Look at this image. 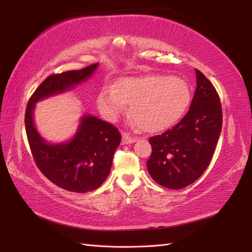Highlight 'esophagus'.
I'll return each mask as SVG.
<instances>
[{
	"label": "esophagus",
	"mask_w": 252,
	"mask_h": 252,
	"mask_svg": "<svg viewBox=\"0 0 252 252\" xmlns=\"http://www.w3.org/2000/svg\"><path fill=\"white\" fill-rule=\"evenodd\" d=\"M136 141L135 137L131 136L129 133H122V143L123 144H131Z\"/></svg>",
	"instance_id": "obj_1"
}]
</instances>
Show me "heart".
Here are the masks:
<instances>
[{
	"mask_svg": "<svg viewBox=\"0 0 252 252\" xmlns=\"http://www.w3.org/2000/svg\"><path fill=\"white\" fill-rule=\"evenodd\" d=\"M189 101L190 90L183 79L160 74L121 78L114 89L104 88L97 96V107L107 120H117L130 104L133 122L147 132L174 125Z\"/></svg>",
	"mask_w": 252,
	"mask_h": 252,
	"instance_id": "b5f03b06",
	"label": "heart"
}]
</instances>
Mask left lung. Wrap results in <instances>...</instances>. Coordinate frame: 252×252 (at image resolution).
I'll return each instance as SVG.
<instances>
[{"label": "left lung", "mask_w": 252, "mask_h": 252, "mask_svg": "<svg viewBox=\"0 0 252 252\" xmlns=\"http://www.w3.org/2000/svg\"><path fill=\"white\" fill-rule=\"evenodd\" d=\"M197 88L187 114L172 129L149 137L146 165L153 180L170 189L194 183L210 163L222 130V107L213 84L196 69Z\"/></svg>", "instance_id": "left-lung-1"}]
</instances>
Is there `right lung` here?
Returning <instances> with one entry per match:
<instances>
[{"instance_id": "add662e5", "label": "right lung", "mask_w": 252, "mask_h": 252, "mask_svg": "<svg viewBox=\"0 0 252 252\" xmlns=\"http://www.w3.org/2000/svg\"><path fill=\"white\" fill-rule=\"evenodd\" d=\"M97 66L98 63H93L80 70L51 74L37 87L27 105L25 126L32 157L47 179L69 191L87 192L104 183L121 142L120 132L109 122L94 116H84L72 140L49 144L37 133L32 114L36 101L85 81Z\"/></svg>"}]
</instances>
